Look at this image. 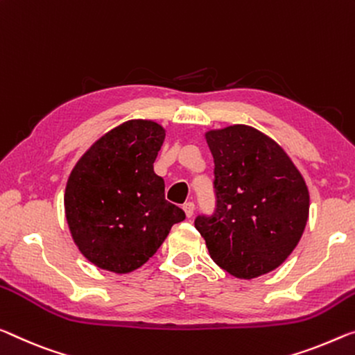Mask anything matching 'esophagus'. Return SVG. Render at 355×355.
Here are the masks:
<instances>
[{
  "label": "esophagus",
  "mask_w": 355,
  "mask_h": 355,
  "mask_svg": "<svg viewBox=\"0 0 355 355\" xmlns=\"http://www.w3.org/2000/svg\"><path fill=\"white\" fill-rule=\"evenodd\" d=\"M182 211L185 212V217H192L193 216V211H195V205L193 203H185L182 205Z\"/></svg>",
  "instance_id": "1"
}]
</instances>
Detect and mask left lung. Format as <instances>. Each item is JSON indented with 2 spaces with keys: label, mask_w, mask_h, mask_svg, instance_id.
Segmentation results:
<instances>
[{
  "label": "left lung",
  "mask_w": 355,
  "mask_h": 355,
  "mask_svg": "<svg viewBox=\"0 0 355 355\" xmlns=\"http://www.w3.org/2000/svg\"><path fill=\"white\" fill-rule=\"evenodd\" d=\"M214 157V216L196 217L211 259L239 279L276 270L297 248L309 190L287 152L250 125L205 133Z\"/></svg>",
  "instance_id": "8db88e82"
}]
</instances>
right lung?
<instances>
[{"label": "right lung", "instance_id": "obj_1", "mask_svg": "<svg viewBox=\"0 0 355 355\" xmlns=\"http://www.w3.org/2000/svg\"><path fill=\"white\" fill-rule=\"evenodd\" d=\"M165 135L160 123L132 119L96 139L71 170L64 216L74 244L98 268L138 270L185 219L154 173Z\"/></svg>", "mask_w": 355, "mask_h": 355}]
</instances>
